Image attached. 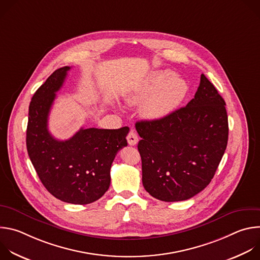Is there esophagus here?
Segmentation results:
<instances>
[{
	"instance_id": "esophagus-1",
	"label": "esophagus",
	"mask_w": 260,
	"mask_h": 260,
	"mask_svg": "<svg viewBox=\"0 0 260 260\" xmlns=\"http://www.w3.org/2000/svg\"><path fill=\"white\" fill-rule=\"evenodd\" d=\"M139 139H138V136L137 134L134 132V131H131L127 135V143L131 145V146H135L137 143H138Z\"/></svg>"
}]
</instances>
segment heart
Masks as SVG:
<instances>
[{"label": "heart", "mask_w": 260, "mask_h": 260, "mask_svg": "<svg viewBox=\"0 0 260 260\" xmlns=\"http://www.w3.org/2000/svg\"><path fill=\"white\" fill-rule=\"evenodd\" d=\"M188 84L170 70H156L144 78L126 96L129 105H139L144 118L158 120L171 114L184 101Z\"/></svg>", "instance_id": "b5f03b06"}]
</instances>
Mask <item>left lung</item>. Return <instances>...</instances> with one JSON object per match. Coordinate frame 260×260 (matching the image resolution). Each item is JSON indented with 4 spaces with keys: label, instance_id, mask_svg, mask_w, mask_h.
<instances>
[{
    "label": "left lung",
    "instance_id": "left-lung-1",
    "mask_svg": "<svg viewBox=\"0 0 260 260\" xmlns=\"http://www.w3.org/2000/svg\"><path fill=\"white\" fill-rule=\"evenodd\" d=\"M136 129L146 191L162 202L188 200L208 186L225 152V102L202 74L186 106L162 119L138 121Z\"/></svg>",
    "mask_w": 260,
    "mask_h": 260
}]
</instances>
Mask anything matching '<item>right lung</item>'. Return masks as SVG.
<instances>
[{
  "label": "right lung",
  "instance_id": "right-lung-1",
  "mask_svg": "<svg viewBox=\"0 0 260 260\" xmlns=\"http://www.w3.org/2000/svg\"><path fill=\"white\" fill-rule=\"evenodd\" d=\"M70 67L54 71L34 93L28 108L26 149L45 188L56 199L87 205L109 189L110 169L117 152L127 146V126L118 129L80 128L59 141L48 131V116L56 91Z\"/></svg>",
  "mask_w": 260,
  "mask_h": 260
}]
</instances>
